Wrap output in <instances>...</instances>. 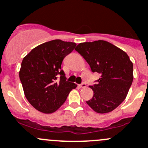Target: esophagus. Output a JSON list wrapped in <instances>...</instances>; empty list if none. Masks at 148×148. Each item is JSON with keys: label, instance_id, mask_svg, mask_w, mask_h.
I'll return each instance as SVG.
<instances>
[{"label": "esophagus", "instance_id": "34e87169", "mask_svg": "<svg viewBox=\"0 0 148 148\" xmlns=\"http://www.w3.org/2000/svg\"><path fill=\"white\" fill-rule=\"evenodd\" d=\"M79 86L81 87V88H86V84L85 83H83V84H81Z\"/></svg>", "mask_w": 148, "mask_h": 148}]
</instances>
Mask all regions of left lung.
<instances>
[{"instance_id":"8db88e82","label":"left lung","mask_w":148,"mask_h":148,"mask_svg":"<svg viewBox=\"0 0 148 148\" xmlns=\"http://www.w3.org/2000/svg\"><path fill=\"white\" fill-rule=\"evenodd\" d=\"M75 51L101 74L97 84L90 86L94 96L86 103L97 113L111 112L126 99L133 81V63L126 52L105 40L81 43Z\"/></svg>"}]
</instances>
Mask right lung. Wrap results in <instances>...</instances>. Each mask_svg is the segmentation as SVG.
<instances>
[{"label": "right lung", "mask_w": 148, "mask_h": 148, "mask_svg": "<svg viewBox=\"0 0 148 148\" xmlns=\"http://www.w3.org/2000/svg\"><path fill=\"white\" fill-rule=\"evenodd\" d=\"M75 46L73 42L53 40L36 46L23 58L19 78L24 93L30 105L40 112H55L65 102L70 91L77 87L66 81L61 69L64 58Z\"/></svg>", "instance_id": "obj_1"}]
</instances>
